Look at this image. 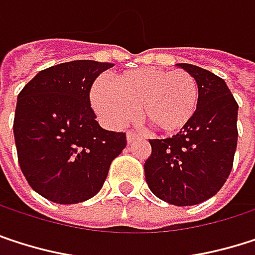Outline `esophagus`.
Segmentation results:
<instances>
[{"label": "esophagus", "mask_w": 255, "mask_h": 255, "mask_svg": "<svg viewBox=\"0 0 255 255\" xmlns=\"http://www.w3.org/2000/svg\"><path fill=\"white\" fill-rule=\"evenodd\" d=\"M136 138H139L138 133H135V132H132V130H128V132H126V139H128L129 144H130L132 141H135Z\"/></svg>", "instance_id": "esophagus-1"}]
</instances>
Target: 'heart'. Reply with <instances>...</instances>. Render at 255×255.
Masks as SVG:
<instances>
[{
  "mask_svg": "<svg viewBox=\"0 0 255 255\" xmlns=\"http://www.w3.org/2000/svg\"><path fill=\"white\" fill-rule=\"evenodd\" d=\"M199 86L184 69L141 68L119 75L114 83L99 80L92 90V104L111 126H123L141 108L142 119L162 133L183 129L196 113Z\"/></svg>",
  "mask_w": 255,
  "mask_h": 255,
  "instance_id": "obj_1",
  "label": "heart"
}]
</instances>
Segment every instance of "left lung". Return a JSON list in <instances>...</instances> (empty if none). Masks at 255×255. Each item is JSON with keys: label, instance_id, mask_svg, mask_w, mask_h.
I'll return each mask as SVG.
<instances>
[{"label": "left lung", "instance_id": "1", "mask_svg": "<svg viewBox=\"0 0 255 255\" xmlns=\"http://www.w3.org/2000/svg\"><path fill=\"white\" fill-rule=\"evenodd\" d=\"M178 66L197 81V108L172 138L150 139L151 154L144 171L153 194L190 206L217 194L230 175L238 145V102L218 75L196 65Z\"/></svg>", "mask_w": 255, "mask_h": 255}]
</instances>
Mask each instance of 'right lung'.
<instances>
[{"label": "right lung", "mask_w": 255, "mask_h": 255, "mask_svg": "<svg viewBox=\"0 0 255 255\" xmlns=\"http://www.w3.org/2000/svg\"><path fill=\"white\" fill-rule=\"evenodd\" d=\"M113 64L72 61L40 71L19 93L14 142L28 184L43 197L71 205L102 189L126 133L95 120L90 89Z\"/></svg>", "instance_id": "obj_1"}]
</instances>
